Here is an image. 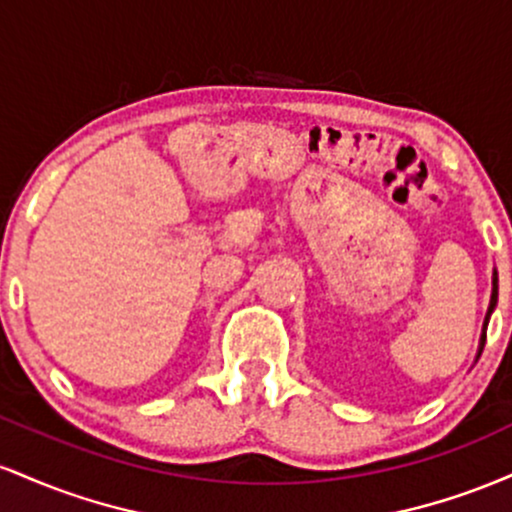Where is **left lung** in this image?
I'll use <instances>...</instances> for the list:
<instances>
[{"label": "left lung", "instance_id": "obj_1", "mask_svg": "<svg viewBox=\"0 0 512 512\" xmlns=\"http://www.w3.org/2000/svg\"><path fill=\"white\" fill-rule=\"evenodd\" d=\"M496 301H498V276H493V293H491V305H489V313H486V322H484V334H481V349H484V344H486V325H489L491 310L496 308ZM479 354H481V351H479Z\"/></svg>", "mask_w": 512, "mask_h": 512}]
</instances>
